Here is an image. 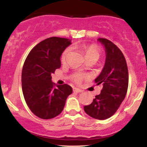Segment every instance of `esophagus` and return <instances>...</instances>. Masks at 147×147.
<instances>
[{"label": "esophagus", "mask_w": 147, "mask_h": 147, "mask_svg": "<svg viewBox=\"0 0 147 147\" xmlns=\"http://www.w3.org/2000/svg\"><path fill=\"white\" fill-rule=\"evenodd\" d=\"M73 91L75 92H82V90L78 88H73Z\"/></svg>", "instance_id": "obj_1"}]
</instances>
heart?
Segmentation results:
<instances>
[{"label":"heart","instance_id":"heart-1","mask_svg":"<svg viewBox=\"0 0 147 147\" xmlns=\"http://www.w3.org/2000/svg\"><path fill=\"white\" fill-rule=\"evenodd\" d=\"M78 48L84 52V55H85L86 59L88 58H91V57H93V58L98 59L100 55V52H99V48L96 46L95 45L90 44V45H78ZM70 51H71V48L68 47V48H65L64 50V51L62 53L61 57V62H65L66 60L67 57L70 54ZM86 76L83 75L82 73H75V75L72 76V79L74 82L76 83L79 84L82 81V79L85 78Z\"/></svg>","mask_w":147,"mask_h":147}]
</instances>
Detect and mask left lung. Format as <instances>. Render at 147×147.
I'll use <instances>...</instances> for the list:
<instances>
[{
    "label": "left lung",
    "instance_id": "8db88e82",
    "mask_svg": "<svg viewBox=\"0 0 147 147\" xmlns=\"http://www.w3.org/2000/svg\"><path fill=\"white\" fill-rule=\"evenodd\" d=\"M98 41L104 45L106 54L104 68L95 80L97 86H102V89L84 109L91 117L103 120L113 115L125 98L129 72L125 57L117 45L106 38H99Z\"/></svg>",
    "mask_w": 147,
    "mask_h": 147
}]
</instances>
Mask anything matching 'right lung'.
I'll use <instances>...</instances> for the list:
<instances>
[{
    "label": "right lung",
    "instance_id": "1",
    "mask_svg": "<svg viewBox=\"0 0 147 147\" xmlns=\"http://www.w3.org/2000/svg\"><path fill=\"white\" fill-rule=\"evenodd\" d=\"M70 44L68 38H46L32 49L23 64L21 81L25 102L30 111L41 119L59 115L72 92L68 84L55 87L51 80L52 74L61 67L62 52Z\"/></svg>",
    "mask_w": 147,
    "mask_h": 147
}]
</instances>
